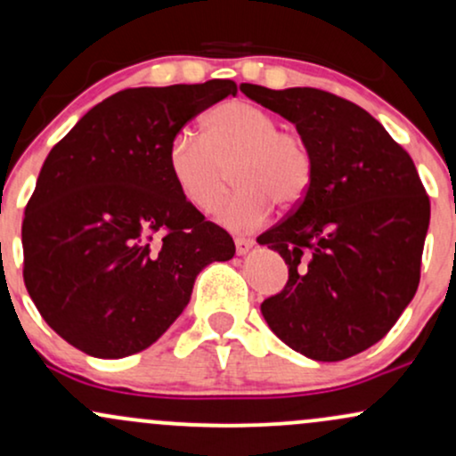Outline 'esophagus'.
Here are the masks:
<instances>
[{"label":"esophagus","mask_w":456,"mask_h":456,"mask_svg":"<svg viewBox=\"0 0 456 456\" xmlns=\"http://www.w3.org/2000/svg\"><path fill=\"white\" fill-rule=\"evenodd\" d=\"M253 246H255L253 238H235V250H238V255H246Z\"/></svg>","instance_id":"obj_1"}]
</instances>
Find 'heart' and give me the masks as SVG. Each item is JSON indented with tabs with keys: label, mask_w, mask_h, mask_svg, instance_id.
<instances>
[{
	"label": "heart",
	"mask_w": 456,
	"mask_h": 456,
	"mask_svg": "<svg viewBox=\"0 0 456 456\" xmlns=\"http://www.w3.org/2000/svg\"><path fill=\"white\" fill-rule=\"evenodd\" d=\"M253 102L229 101L203 118V134L180 130L169 141L167 165L182 197L212 212L227 191L235 195L218 212L229 229H255L268 221L272 203L291 210L305 201L315 175L306 141Z\"/></svg>",
	"instance_id": "b5f03b06"
}]
</instances>
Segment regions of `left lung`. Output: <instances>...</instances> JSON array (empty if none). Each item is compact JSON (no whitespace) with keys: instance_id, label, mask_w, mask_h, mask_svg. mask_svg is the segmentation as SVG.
<instances>
[{"instance_id":"8db88e82","label":"left lung","mask_w":456,"mask_h":456,"mask_svg":"<svg viewBox=\"0 0 456 456\" xmlns=\"http://www.w3.org/2000/svg\"><path fill=\"white\" fill-rule=\"evenodd\" d=\"M240 90L296 124L315 160L305 201L257 238L289 268L261 313L306 358H352L388 334L420 282L431 203L416 165L373 115L341 96L253 83Z\"/></svg>"}]
</instances>
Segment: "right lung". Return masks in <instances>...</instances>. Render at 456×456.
I'll return each mask as SVG.
<instances>
[{"label": "right lung", "instance_id": "right-lung-1", "mask_svg": "<svg viewBox=\"0 0 456 456\" xmlns=\"http://www.w3.org/2000/svg\"><path fill=\"white\" fill-rule=\"evenodd\" d=\"M238 86L133 87L90 109L46 156L23 218V281L64 341L94 358L156 343L197 274L233 257L223 227L182 197L167 148Z\"/></svg>", "mask_w": 456, "mask_h": 456}]
</instances>
